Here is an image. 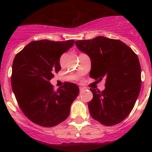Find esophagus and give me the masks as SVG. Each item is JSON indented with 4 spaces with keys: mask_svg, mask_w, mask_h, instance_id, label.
I'll use <instances>...</instances> for the list:
<instances>
[{
    "mask_svg": "<svg viewBox=\"0 0 152 152\" xmlns=\"http://www.w3.org/2000/svg\"><path fill=\"white\" fill-rule=\"evenodd\" d=\"M79 89H80V93H82L83 91H84V88H80Z\"/></svg>",
    "mask_w": 152,
    "mask_h": 152,
    "instance_id": "obj_1",
    "label": "esophagus"
}]
</instances>
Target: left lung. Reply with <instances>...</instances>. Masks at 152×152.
Instances as JSON below:
<instances>
[{
    "label": "left lung",
    "instance_id": "1",
    "mask_svg": "<svg viewBox=\"0 0 152 152\" xmlns=\"http://www.w3.org/2000/svg\"><path fill=\"white\" fill-rule=\"evenodd\" d=\"M75 45L91 58L90 77L98 80L106 79L103 91L91 89V116L104 126L121 123L132 110L140 92L139 58L122 41L103 36L77 40Z\"/></svg>",
    "mask_w": 152,
    "mask_h": 152
}]
</instances>
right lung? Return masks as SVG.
<instances>
[{"instance_id":"obj_1","label":"right lung","mask_w":152,"mask_h":152,"mask_svg":"<svg viewBox=\"0 0 152 152\" xmlns=\"http://www.w3.org/2000/svg\"><path fill=\"white\" fill-rule=\"evenodd\" d=\"M74 43V40L33 41L13 59V92L25 116L39 126L52 127L65 120L78 95L79 88L74 83L65 82L56 91L49 82L61 69V55Z\"/></svg>"}]
</instances>
